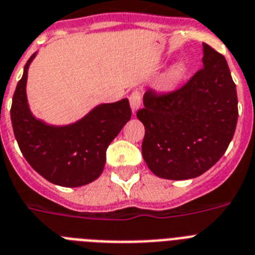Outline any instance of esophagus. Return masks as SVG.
<instances>
[{
	"mask_svg": "<svg viewBox=\"0 0 255 255\" xmlns=\"http://www.w3.org/2000/svg\"><path fill=\"white\" fill-rule=\"evenodd\" d=\"M129 104H131L132 111H137L141 106V93L138 91H133L129 96Z\"/></svg>",
	"mask_w": 255,
	"mask_h": 255,
	"instance_id": "esophagus-1",
	"label": "esophagus"
}]
</instances>
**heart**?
<instances>
[{"label": "heart", "mask_w": 255, "mask_h": 255, "mask_svg": "<svg viewBox=\"0 0 255 255\" xmlns=\"http://www.w3.org/2000/svg\"><path fill=\"white\" fill-rule=\"evenodd\" d=\"M184 74H185V66L183 63H177V65L172 66L167 71L166 76H164V87L174 88L183 79Z\"/></svg>", "instance_id": "1"}]
</instances>
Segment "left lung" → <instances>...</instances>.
Returning a JSON list of instances; mask_svg holds the SVG:
<instances>
[{
    "label": "left lung",
    "mask_w": 255,
    "mask_h": 255,
    "mask_svg": "<svg viewBox=\"0 0 255 255\" xmlns=\"http://www.w3.org/2000/svg\"><path fill=\"white\" fill-rule=\"evenodd\" d=\"M202 63L187 84L167 95L147 89L137 111L145 127L142 157L154 175L187 180L211 168L236 129V84L223 55L207 44Z\"/></svg>",
    "instance_id": "1"
}]
</instances>
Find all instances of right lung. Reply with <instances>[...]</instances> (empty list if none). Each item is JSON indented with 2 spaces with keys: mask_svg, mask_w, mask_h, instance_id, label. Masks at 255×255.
Segmentation results:
<instances>
[{
  "mask_svg": "<svg viewBox=\"0 0 255 255\" xmlns=\"http://www.w3.org/2000/svg\"><path fill=\"white\" fill-rule=\"evenodd\" d=\"M36 53L25 63L18 81L10 110L12 129L23 157L32 168L50 183L61 187H81L102 174L106 149L131 119L127 98L101 104L67 126H51L29 110L25 85L28 67Z\"/></svg>",
  "mask_w": 255,
  "mask_h": 255,
  "instance_id": "add662e5",
  "label": "right lung"
}]
</instances>
